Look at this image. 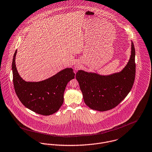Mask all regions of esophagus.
Instances as JSON below:
<instances>
[{"label":"esophagus","mask_w":152,"mask_h":152,"mask_svg":"<svg viewBox=\"0 0 152 152\" xmlns=\"http://www.w3.org/2000/svg\"><path fill=\"white\" fill-rule=\"evenodd\" d=\"M76 67V70H77V69H79V67H78V66H76V67Z\"/></svg>","instance_id":"obj_1"}]
</instances>
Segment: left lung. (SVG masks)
<instances>
[{"label": "left lung", "mask_w": 152, "mask_h": 152, "mask_svg": "<svg viewBox=\"0 0 152 152\" xmlns=\"http://www.w3.org/2000/svg\"><path fill=\"white\" fill-rule=\"evenodd\" d=\"M135 48L132 41L131 56L125 67L110 75L80 70L76 73L86 105L91 109L105 111L117 107L129 94L136 75Z\"/></svg>", "instance_id": "1"}]
</instances>
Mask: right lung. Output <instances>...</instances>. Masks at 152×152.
<instances>
[{"instance_id": "1", "label": "right lung", "mask_w": 152, "mask_h": 152, "mask_svg": "<svg viewBox=\"0 0 152 152\" xmlns=\"http://www.w3.org/2000/svg\"><path fill=\"white\" fill-rule=\"evenodd\" d=\"M15 51L12 64L13 82L17 96L30 110L42 115L56 113L64 101V92L68 82L74 79L72 68H66L40 82H26L19 75L15 64Z\"/></svg>"}]
</instances>
